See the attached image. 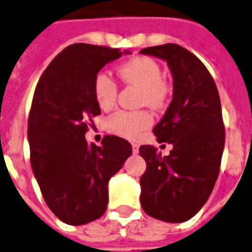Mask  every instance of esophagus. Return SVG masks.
<instances>
[{
    "label": "esophagus",
    "mask_w": 252,
    "mask_h": 252,
    "mask_svg": "<svg viewBox=\"0 0 252 252\" xmlns=\"http://www.w3.org/2000/svg\"><path fill=\"white\" fill-rule=\"evenodd\" d=\"M132 152H133V154H137V152H139V145L135 144V143L132 144Z\"/></svg>",
    "instance_id": "esophagus-1"
}]
</instances>
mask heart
<instances>
[{"instance_id":"b5f03b06","label":"heart","mask_w":252,"mask_h":252,"mask_svg":"<svg viewBox=\"0 0 252 252\" xmlns=\"http://www.w3.org/2000/svg\"><path fill=\"white\" fill-rule=\"evenodd\" d=\"M120 77L126 83L140 87L141 104L160 109L167 104L168 84L161 79L160 65L151 57L139 56L128 60L119 68ZM117 84L107 72H98L93 80V96L102 109H111L117 100ZM152 115L147 111H117L105 121L107 129L126 139H136L152 124Z\"/></svg>"}]
</instances>
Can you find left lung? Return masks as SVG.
<instances>
[{
	"mask_svg": "<svg viewBox=\"0 0 252 252\" xmlns=\"http://www.w3.org/2000/svg\"><path fill=\"white\" fill-rule=\"evenodd\" d=\"M141 53L165 60L172 72V101L154 133L173 148L164 158L152 145L139 148L147 163L140 203L155 219L182 223L206 204L219 176L225 137L220 98L208 69L183 46L164 44Z\"/></svg>",
	"mask_w": 252,
	"mask_h": 252,
	"instance_id": "1",
	"label": "left lung"
}]
</instances>
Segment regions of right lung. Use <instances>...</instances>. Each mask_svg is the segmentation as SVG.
I'll return each instance as SVG.
<instances>
[{
  "mask_svg": "<svg viewBox=\"0 0 252 252\" xmlns=\"http://www.w3.org/2000/svg\"><path fill=\"white\" fill-rule=\"evenodd\" d=\"M120 49L73 44L52 60L38 80L29 119L31 164L45 203L60 220L81 225L104 215L108 182L132 154L131 144L107 135L88 144V121L101 113L93 80Z\"/></svg>",
  "mask_w": 252,
  "mask_h": 252,
  "instance_id": "obj_1",
  "label": "right lung"
}]
</instances>
